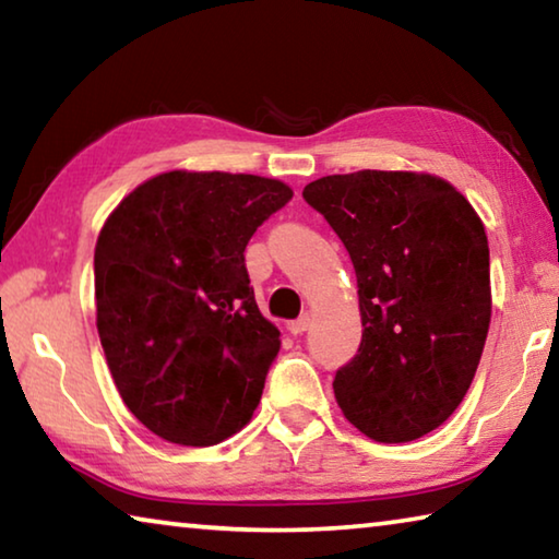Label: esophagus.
Returning <instances> with one entry per match:
<instances>
[{
	"instance_id": "1",
	"label": "esophagus",
	"mask_w": 559,
	"mask_h": 559,
	"mask_svg": "<svg viewBox=\"0 0 559 559\" xmlns=\"http://www.w3.org/2000/svg\"><path fill=\"white\" fill-rule=\"evenodd\" d=\"M308 328H310V316L308 313H302L298 320H293V323L288 325V330H290L293 335H302Z\"/></svg>"
}]
</instances>
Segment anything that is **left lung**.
I'll list each match as a JSON object with an SVG mask.
<instances>
[{
	"mask_svg": "<svg viewBox=\"0 0 559 559\" xmlns=\"http://www.w3.org/2000/svg\"><path fill=\"white\" fill-rule=\"evenodd\" d=\"M349 253L362 343L333 380L349 424L382 443L441 427L463 402L490 325L484 222L447 179L359 169L302 189Z\"/></svg>",
	"mask_w": 559,
	"mask_h": 559,
	"instance_id": "obj_1",
	"label": "left lung"
}]
</instances>
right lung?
<instances>
[{"label": "right lung", "instance_id": "obj_1", "mask_svg": "<svg viewBox=\"0 0 559 559\" xmlns=\"http://www.w3.org/2000/svg\"><path fill=\"white\" fill-rule=\"evenodd\" d=\"M290 197L278 179L175 169L103 224L100 345L122 402L157 437L214 447L259 406L281 333L261 316L243 251Z\"/></svg>", "mask_w": 559, "mask_h": 559}]
</instances>
